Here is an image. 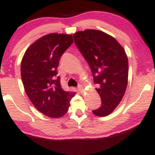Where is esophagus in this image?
<instances>
[{
    "mask_svg": "<svg viewBox=\"0 0 155 155\" xmlns=\"http://www.w3.org/2000/svg\"><path fill=\"white\" fill-rule=\"evenodd\" d=\"M78 90H79L81 92H84V90L82 85H81V84H79V87H78Z\"/></svg>",
    "mask_w": 155,
    "mask_h": 155,
    "instance_id": "1",
    "label": "esophagus"
}]
</instances>
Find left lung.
I'll return each mask as SVG.
<instances>
[{"label": "left lung", "instance_id": "8db88e82", "mask_svg": "<svg viewBox=\"0 0 155 155\" xmlns=\"http://www.w3.org/2000/svg\"><path fill=\"white\" fill-rule=\"evenodd\" d=\"M74 42L90 65L101 106L92 113L97 117L109 115L117 108L126 91L128 60L123 47L111 35L86 30L74 34Z\"/></svg>", "mask_w": 155, "mask_h": 155}]
</instances>
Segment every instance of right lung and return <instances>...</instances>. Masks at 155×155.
Wrapping results in <instances>:
<instances>
[{"instance_id":"1","label":"right lung","mask_w":155,"mask_h":155,"mask_svg":"<svg viewBox=\"0 0 155 155\" xmlns=\"http://www.w3.org/2000/svg\"><path fill=\"white\" fill-rule=\"evenodd\" d=\"M72 35L50 33L28 48L21 63V77L27 95L35 108L50 118L67 113L76 92L64 91L57 76L60 59L71 45Z\"/></svg>"}]
</instances>
